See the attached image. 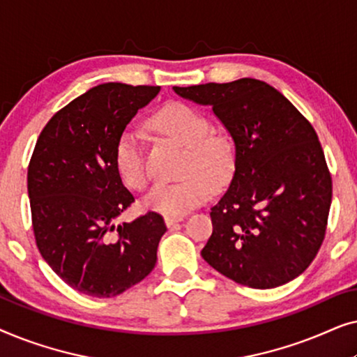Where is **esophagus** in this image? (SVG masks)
Listing matches in <instances>:
<instances>
[{
    "label": "esophagus",
    "instance_id": "1",
    "mask_svg": "<svg viewBox=\"0 0 357 357\" xmlns=\"http://www.w3.org/2000/svg\"><path fill=\"white\" fill-rule=\"evenodd\" d=\"M182 219H183L182 216H165L164 221H165V224H167V227H172L177 222L182 221Z\"/></svg>",
    "mask_w": 357,
    "mask_h": 357
}]
</instances>
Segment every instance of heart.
Returning a JSON list of instances; mask_svg holds the SVG:
<instances>
[{
  "label": "heart",
  "instance_id": "heart-1",
  "mask_svg": "<svg viewBox=\"0 0 357 357\" xmlns=\"http://www.w3.org/2000/svg\"><path fill=\"white\" fill-rule=\"evenodd\" d=\"M155 133L185 146L182 159L183 178L155 183L144 198V206L165 216H180L203 204L211 195V185L221 188L234 170L231 141L213 133L209 116L197 107L172 102L149 119ZM115 169L121 182L133 190L146 188L149 169L144 139L138 131L125 130L115 144Z\"/></svg>",
  "mask_w": 357,
  "mask_h": 357
}]
</instances>
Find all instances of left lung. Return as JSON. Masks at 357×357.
Masks as SVG:
<instances>
[{
    "label": "left lung",
    "instance_id": "obj_1",
    "mask_svg": "<svg viewBox=\"0 0 357 357\" xmlns=\"http://www.w3.org/2000/svg\"><path fill=\"white\" fill-rule=\"evenodd\" d=\"M213 112L236 143V172L211 208L202 257L238 284L270 289L304 273L325 238L331 175L310 121L266 82L174 87Z\"/></svg>",
    "mask_w": 357,
    "mask_h": 357
}]
</instances>
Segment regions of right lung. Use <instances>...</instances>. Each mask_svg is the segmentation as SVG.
I'll return each mask as SVG.
<instances>
[{"mask_svg":"<svg viewBox=\"0 0 357 357\" xmlns=\"http://www.w3.org/2000/svg\"><path fill=\"white\" fill-rule=\"evenodd\" d=\"M159 86L107 82L92 87L48 120L27 169L32 229L38 252L73 289L114 297L153 271L159 213L131 222L120 214L135 203L115 169V144Z\"/></svg>","mask_w":357,"mask_h":357,"instance_id":"1","label":"right lung"}]
</instances>
